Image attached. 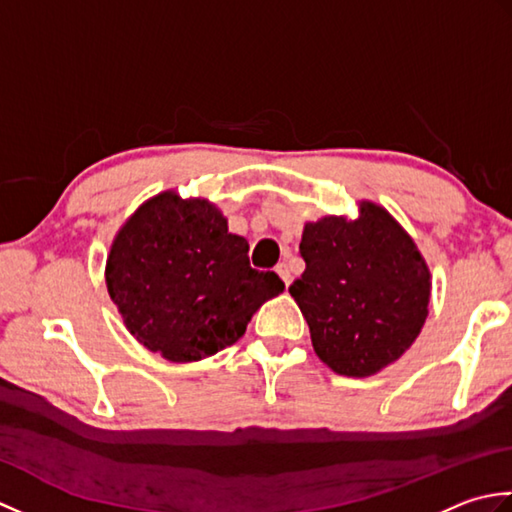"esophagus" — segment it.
<instances>
[{
  "label": "esophagus",
  "mask_w": 512,
  "mask_h": 512,
  "mask_svg": "<svg viewBox=\"0 0 512 512\" xmlns=\"http://www.w3.org/2000/svg\"><path fill=\"white\" fill-rule=\"evenodd\" d=\"M277 275L284 279V284L288 286L290 281H292V273H290V268H288V264L286 262H281V264H277Z\"/></svg>",
  "instance_id": "1"
}]
</instances>
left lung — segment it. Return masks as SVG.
<instances>
[{
    "label": "left lung",
    "mask_w": 512,
    "mask_h": 512,
    "mask_svg": "<svg viewBox=\"0 0 512 512\" xmlns=\"http://www.w3.org/2000/svg\"><path fill=\"white\" fill-rule=\"evenodd\" d=\"M306 270L288 290L312 347L341 376H372L398 361L429 314L431 273L394 217L374 202L356 220L328 215L303 226Z\"/></svg>",
    "instance_id": "1"
}]
</instances>
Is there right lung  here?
<instances>
[{"label":"right lung","mask_w":512,"mask_h":512,"mask_svg":"<svg viewBox=\"0 0 512 512\" xmlns=\"http://www.w3.org/2000/svg\"><path fill=\"white\" fill-rule=\"evenodd\" d=\"M105 284L129 334L173 363L233 345L286 288L273 270L250 268L248 242L215 204L176 191L147 200L116 233Z\"/></svg>","instance_id":"right-lung-1"}]
</instances>
